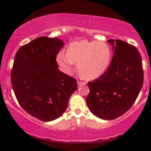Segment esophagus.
Masks as SVG:
<instances>
[{
	"label": "esophagus",
	"mask_w": 151,
	"mask_h": 151,
	"mask_svg": "<svg viewBox=\"0 0 151 151\" xmlns=\"http://www.w3.org/2000/svg\"><path fill=\"white\" fill-rule=\"evenodd\" d=\"M77 83H78V86H82V85H85V84H86V83L83 82V81H78Z\"/></svg>",
	"instance_id": "esophagus-1"
}]
</instances>
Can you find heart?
Here are the masks:
<instances>
[{"mask_svg":"<svg viewBox=\"0 0 151 151\" xmlns=\"http://www.w3.org/2000/svg\"><path fill=\"white\" fill-rule=\"evenodd\" d=\"M112 59L111 47L102 41L83 40L69 45L67 52L60 51L56 61L60 69L71 75L75 62L78 73L87 79H96L106 72Z\"/></svg>","mask_w":151,"mask_h":151,"instance_id":"1","label":"heart"}]
</instances>
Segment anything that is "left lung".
<instances>
[{
    "mask_svg": "<svg viewBox=\"0 0 151 151\" xmlns=\"http://www.w3.org/2000/svg\"><path fill=\"white\" fill-rule=\"evenodd\" d=\"M113 57L106 72L89 82L86 102L96 116L112 120L125 113L134 104L144 82L140 54L136 47L121 40H108Z\"/></svg>",
    "mask_w": 151,
    "mask_h": 151,
    "instance_id": "8db88e82",
    "label": "left lung"
}]
</instances>
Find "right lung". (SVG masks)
<instances>
[{"label": "right lung", "mask_w": 151, "mask_h": 151, "mask_svg": "<svg viewBox=\"0 0 151 151\" xmlns=\"http://www.w3.org/2000/svg\"><path fill=\"white\" fill-rule=\"evenodd\" d=\"M64 43L57 38L40 37L18 49L11 81L22 109L42 121L60 117L77 89L75 78L58 69L56 56Z\"/></svg>", "instance_id": "right-lung-1"}]
</instances>
